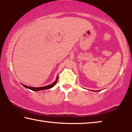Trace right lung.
I'll list each match as a JSON object with an SVG mask.
<instances>
[{
  "label": "right lung",
  "mask_w": 132,
  "mask_h": 132,
  "mask_svg": "<svg viewBox=\"0 0 132 132\" xmlns=\"http://www.w3.org/2000/svg\"><path fill=\"white\" fill-rule=\"evenodd\" d=\"M57 79H58V76H57L55 82H53L52 84L48 85V86H46L44 87H29V86H26V85L23 84H22V85H23L24 87L28 88V89H30V90H32V91H41V90H46V89H50V88H51L52 87H53L56 84V82L57 81Z\"/></svg>",
  "instance_id": "1"
}]
</instances>
